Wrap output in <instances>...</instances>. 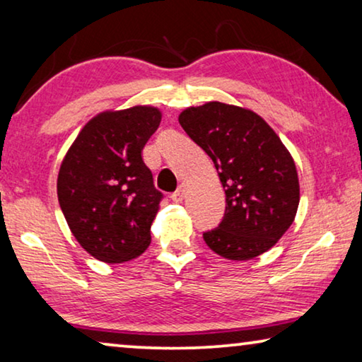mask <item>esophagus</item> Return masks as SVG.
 I'll list each match as a JSON object with an SVG mask.
<instances>
[{"instance_id": "1", "label": "esophagus", "mask_w": 362, "mask_h": 362, "mask_svg": "<svg viewBox=\"0 0 362 362\" xmlns=\"http://www.w3.org/2000/svg\"><path fill=\"white\" fill-rule=\"evenodd\" d=\"M185 195H187V187L180 185L179 190H177L175 193H172V199H174L175 203H182L183 198H185Z\"/></svg>"}]
</instances>
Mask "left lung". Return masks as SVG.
I'll use <instances>...</instances> for the list:
<instances>
[{"instance_id":"obj_1","label":"left lung","mask_w":362,"mask_h":362,"mask_svg":"<svg viewBox=\"0 0 362 362\" xmlns=\"http://www.w3.org/2000/svg\"><path fill=\"white\" fill-rule=\"evenodd\" d=\"M185 133L214 163L226 193L218 228L203 234L228 260H250L276 244L299 206L293 156L273 128L244 107L208 102L179 115Z\"/></svg>"}]
</instances>
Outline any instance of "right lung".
I'll list each match as a JSON object with an SVG mask.
<instances>
[{"mask_svg": "<svg viewBox=\"0 0 362 362\" xmlns=\"http://www.w3.org/2000/svg\"><path fill=\"white\" fill-rule=\"evenodd\" d=\"M163 113L151 105L107 110L86 123L60 165L57 193L79 245L105 263H123L151 244L163 193L141 151Z\"/></svg>", "mask_w": 362, "mask_h": 362, "instance_id": "1", "label": "right lung"}]
</instances>
